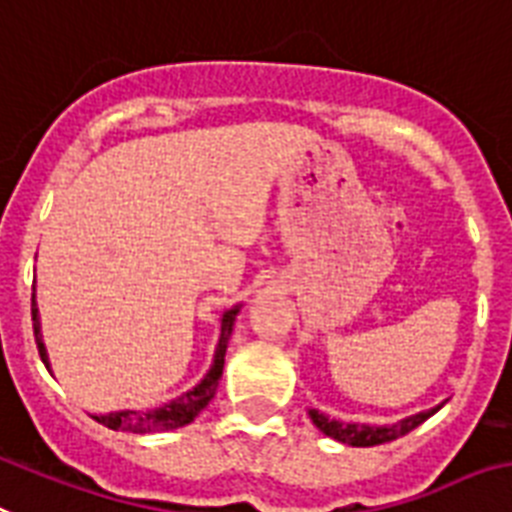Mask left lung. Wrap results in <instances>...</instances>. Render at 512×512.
Returning <instances> with one entry per match:
<instances>
[{
  "instance_id": "left-lung-1",
  "label": "left lung",
  "mask_w": 512,
  "mask_h": 512,
  "mask_svg": "<svg viewBox=\"0 0 512 512\" xmlns=\"http://www.w3.org/2000/svg\"><path fill=\"white\" fill-rule=\"evenodd\" d=\"M436 410H439V407L413 415V418H405V421L394 423V426H365V423L331 421V418H326V415L318 413V410H310V418H313V423L323 431V434L336 439V442L352 444V447H376V444L394 442V439L410 434V431L418 429L426 418H431Z\"/></svg>"
}]
</instances>
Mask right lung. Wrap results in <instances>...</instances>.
Listing matches in <instances>:
<instances>
[{"mask_svg":"<svg viewBox=\"0 0 512 512\" xmlns=\"http://www.w3.org/2000/svg\"><path fill=\"white\" fill-rule=\"evenodd\" d=\"M236 313L239 307L228 310L220 318V339L218 350H215L213 368L202 381H199L191 392L181 394L176 400L165 402L162 407H152V410H120V413H107V415H94V421L107 426L112 431H131V434H152V431H170L181 429L186 423H191L202 410L207 407V402L215 397V389H218V381L223 376V363H226V347L228 336H231V328H234ZM31 315H33V336H36V347H39V355L44 360V365L49 368L47 350H44V342H41L39 331V310H36V299L31 297Z\"/></svg>","mask_w":512,"mask_h":512,"instance_id":"1","label":"right lung"}]
</instances>
